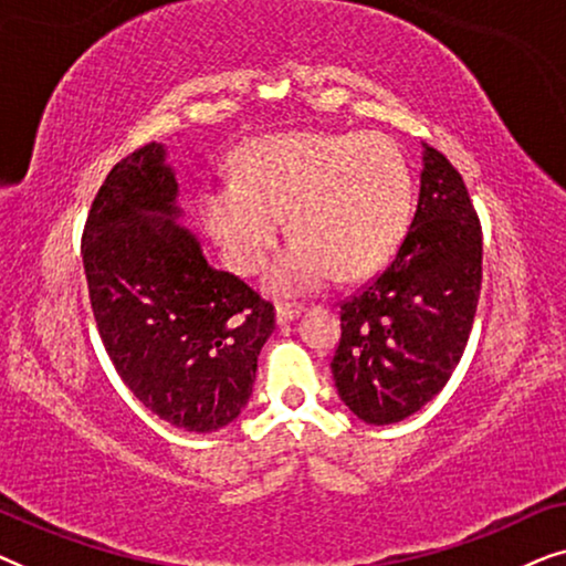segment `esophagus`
I'll list each match as a JSON object with an SVG mask.
<instances>
[{
    "label": "esophagus",
    "mask_w": 566,
    "mask_h": 566,
    "mask_svg": "<svg viewBox=\"0 0 566 566\" xmlns=\"http://www.w3.org/2000/svg\"><path fill=\"white\" fill-rule=\"evenodd\" d=\"M304 312V306L301 304H277V312H275V316H277V322H291V319H296V316Z\"/></svg>",
    "instance_id": "34e87169"
}]
</instances>
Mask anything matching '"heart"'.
I'll use <instances>...</instances> for the list:
<instances>
[{"mask_svg": "<svg viewBox=\"0 0 566 566\" xmlns=\"http://www.w3.org/2000/svg\"><path fill=\"white\" fill-rule=\"evenodd\" d=\"M412 177L384 134H283L254 138L237 157V182L200 192V216L223 260L252 275L277 244L289 211L298 239L268 270L273 293H308L335 273L370 275L405 237Z\"/></svg>", "mask_w": 566, "mask_h": 566, "instance_id": "heart-1", "label": "heart"}]
</instances>
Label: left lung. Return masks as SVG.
I'll return each instance as SVG.
<instances>
[{
  "label": "left lung",
  "mask_w": 566,
  "mask_h": 566,
  "mask_svg": "<svg viewBox=\"0 0 566 566\" xmlns=\"http://www.w3.org/2000/svg\"><path fill=\"white\" fill-rule=\"evenodd\" d=\"M420 198L397 254L339 304L332 376L368 424L415 415L459 366L482 291V223L446 154L424 144Z\"/></svg>",
  "instance_id": "left-lung-1"
}]
</instances>
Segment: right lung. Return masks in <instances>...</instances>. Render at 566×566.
I'll use <instances>...</instances> for the list:
<instances>
[{"instance_id":"obj_1","label":"right lung","mask_w":566,"mask_h":566,"mask_svg":"<svg viewBox=\"0 0 566 566\" xmlns=\"http://www.w3.org/2000/svg\"><path fill=\"white\" fill-rule=\"evenodd\" d=\"M175 172L144 144L107 172L82 234L90 304L120 381L175 428L213 432L252 394L275 306L177 227Z\"/></svg>"}]
</instances>
